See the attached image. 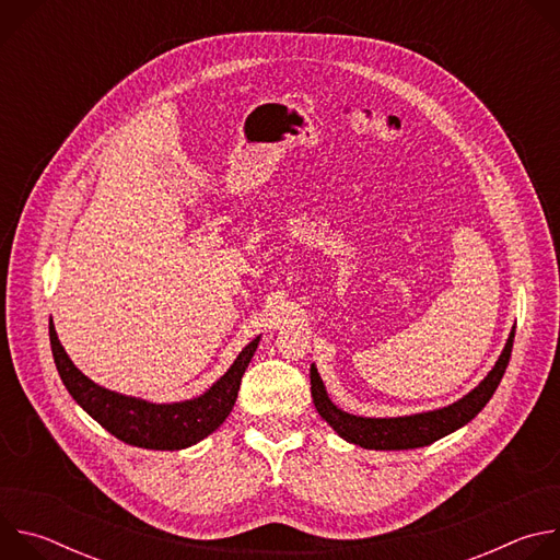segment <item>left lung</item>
Here are the masks:
<instances>
[{"mask_svg": "<svg viewBox=\"0 0 560 560\" xmlns=\"http://www.w3.org/2000/svg\"><path fill=\"white\" fill-rule=\"evenodd\" d=\"M512 346H514V330L510 332V339L492 368V372L478 383L469 394L458 398L456 404L423 412V415H412V417H396V419H368V417H354L343 410H339L326 392V385L318 376L316 368H310V389H312V401L316 412L322 415L330 428L346 439L348 443L361 445L365 450H415V447H425L454 430L463 428L469 423L478 412H481L492 394L497 392L505 368L512 357Z\"/></svg>", "mask_w": 560, "mask_h": 560, "instance_id": "obj_1", "label": "left lung"}]
</instances>
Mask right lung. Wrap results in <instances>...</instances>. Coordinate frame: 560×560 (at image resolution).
Returning a JSON list of instances; mask_svg holds the SVG:
<instances>
[{"mask_svg": "<svg viewBox=\"0 0 560 560\" xmlns=\"http://www.w3.org/2000/svg\"><path fill=\"white\" fill-rule=\"evenodd\" d=\"M50 348L57 372L74 401L119 441L145 450H184L212 434L230 415L242 376L259 346L250 341L230 370L201 396L182 404H150L110 392L79 372L61 348L50 322Z\"/></svg>", "mask_w": 560, "mask_h": 560, "instance_id": "1", "label": "right lung"}]
</instances>
